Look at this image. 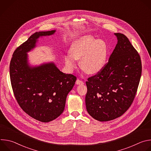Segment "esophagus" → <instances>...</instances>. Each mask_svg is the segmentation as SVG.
<instances>
[{
  "label": "esophagus",
  "mask_w": 151,
  "mask_h": 151,
  "mask_svg": "<svg viewBox=\"0 0 151 151\" xmlns=\"http://www.w3.org/2000/svg\"><path fill=\"white\" fill-rule=\"evenodd\" d=\"M83 83H84V82H83V81H82V80L79 79H78L76 80V84H78V85H79V84H83Z\"/></svg>",
  "instance_id": "esophagus-1"
}]
</instances>
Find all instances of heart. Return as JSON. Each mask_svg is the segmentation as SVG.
I'll return each mask as SVG.
<instances>
[{"label":"heart","mask_w":151,"mask_h":151,"mask_svg":"<svg viewBox=\"0 0 151 151\" xmlns=\"http://www.w3.org/2000/svg\"><path fill=\"white\" fill-rule=\"evenodd\" d=\"M70 52L64 57L65 63L70 69L75 68L76 60L81 59V68L88 73L93 74L103 67L107 49L103 40L87 36L76 40L70 47Z\"/></svg>","instance_id":"b5f03b06"}]
</instances>
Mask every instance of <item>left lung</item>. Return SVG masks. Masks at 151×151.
<instances>
[{
	"label": "left lung",
	"mask_w": 151,
	"mask_h": 151,
	"mask_svg": "<svg viewBox=\"0 0 151 151\" xmlns=\"http://www.w3.org/2000/svg\"><path fill=\"white\" fill-rule=\"evenodd\" d=\"M115 35L118 43L108 62L86 81V107L99 121L115 119L129 109L142 75V61L137 50L125 35Z\"/></svg>",
	"instance_id": "obj_1"
}]
</instances>
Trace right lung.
Wrapping results in <instances>:
<instances>
[{"instance_id": "add662e5", "label": "right lung", "mask_w": 151, "mask_h": 151, "mask_svg": "<svg viewBox=\"0 0 151 151\" xmlns=\"http://www.w3.org/2000/svg\"><path fill=\"white\" fill-rule=\"evenodd\" d=\"M55 30L36 32L14 51L9 65L12 88L22 110L32 118L48 122L58 117L76 77L60 72L54 63L30 68L27 52L35 47L36 39L52 35Z\"/></svg>"}]
</instances>
